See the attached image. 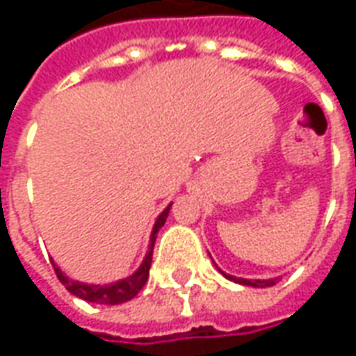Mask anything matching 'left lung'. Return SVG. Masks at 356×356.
<instances>
[{
  "label": "left lung",
  "mask_w": 356,
  "mask_h": 356,
  "mask_svg": "<svg viewBox=\"0 0 356 356\" xmlns=\"http://www.w3.org/2000/svg\"><path fill=\"white\" fill-rule=\"evenodd\" d=\"M225 276H227L229 280L244 284V286H254V288H267V286H275V284L278 282V278H268V280H248V278H236V276H232V275H225Z\"/></svg>",
  "instance_id": "obj_1"
}]
</instances>
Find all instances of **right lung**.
I'll return each instance as SVG.
<instances>
[{"label":"right lung","instance_id":"obj_1","mask_svg":"<svg viewBox=\"0 0 356 356\" xmlns=\"http://www.w3.org/2000/svg\"><path fill=\"white\" fill-rule=\"evenodd\" d=\"M170 208L163 209L160 217L156 219L154 229H152V234H150V246H148V254L145 257V261L137 268V273H133L131 276H127L124 280H120L116 284H104V286H99V284H83L78 282V280H70L68 276L63 275V270L53 263L55 267V273H57V278L60 282L65 284V288L70 293H74L76 298H81L89 301V303H101V305H120V303H125L133 299L139 290L147 284L148 280V270H150V263H152V250H154L156 236H158V231L162 229L165 219H168V213H170Z\"/></svg>","mask_w":356,"mask_h":356}]
</instances>
